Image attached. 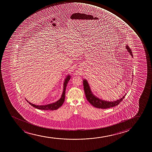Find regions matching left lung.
Instances as JSON below:
<instances>
[{"mask_svg": "<svg viewBox=\"0 0 152 152\" xmlns=\"http://www.w3.org/2000/svg\"><path fill=\"white\" fill-rule=\"evenodd\" d=\"M126 48L132 56L133 55L132 53V50L127 45L126 46ZM83 86L84 90L87 101H88L94 107L99 108V109H107V108H110V107H114L115 106H117L121 102H122L126 95L125 94L124 96H123V97L117 101H114V102H107V101L99 99V98L94 96L91 91V89L87 80H83Z\"/></svg>", "mask_w": 152, "mask_h": 152, "instance_id": "8db88e82", "label": "left lung"}]
</instances>
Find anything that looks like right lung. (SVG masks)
<instances>
[{
    "label": "right lung",
    "mask_w": 152,
    "mask_h": 152,
    "mask_svg": "<svg viewBox=\"0 0 152 152\" xmlns=\"http://www.w3.org/2000/svg\"><path fill=\"white\" fill-rule=\"evenodd\" d=\"M70 75H68V76L66 77V78L65 79V82L64 83V89L63 92L61 95V98L58 101H57L56 102L51 104H46V105H41V106H37V105H35V104H31V102H29L27 101L28 102H29V104L33 106V107L37 108L38 109L43 110H56L58 109L60 107H61V105L63 104L64 102L65 101V92H66V86H67V84L68 83L69 81L70 80Z\"/></svg>",
    "instance_id": "obj_1"
}]
</instances>
